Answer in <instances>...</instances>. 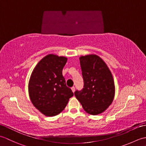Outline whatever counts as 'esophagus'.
Listing matches in <instances>:
<instances>
[{"instance_id": "esophagus-1", "label": "esophagus", "mask_w": 146, "mask_h": 146, "mask_svg": "<svg viewBox=\"0 0 146 146\" xmlns=\"http://www.w3.org/2000/svg\"><path fill=\"white\" fill-rule=\"evenodd\" d=\"M71 90H72V92L74 93V92H75V88L74 87V86H73V87L71 88Z\"/></svg>"}]
</instances>
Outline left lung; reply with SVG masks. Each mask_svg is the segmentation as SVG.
<instances>
[{
  "label": "left lung",
  "mask_w": 146,
  "mask_h": 146,
  "mask_svg": "<svg viewBox=\"0 0 146 146\" xmlns=\"http://www.w3.org/2000/svg\"><path fill=\"white\" fill-rule=\"evenodd\" d=\"M84 86L75 92L76 98L88 113L95 115L107 109L112 103L115 85L109 68L95 54L80 58Z\"/></svg>",
  "instance_id": "left-lung-1"
}]
</instances>
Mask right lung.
I'll return each mask as SVG.
<instances>
[{"mask_svg": "<svg viewBox=\"0 0 146 146\" xmlns=\"http://www.w3.org/2000/svg\"><path fill=\"white\" fill-rule=\"evenodd\" d=\"M66 61L65 57L48 54L37 64L30 77L28 90L31 100L46 116L61 113L73 96L62 75Z\"/></svg>", "mask_w": 146, "mask_h": 146, "instance_id": "obj_1", "label": "right lung"}]
</instances>
